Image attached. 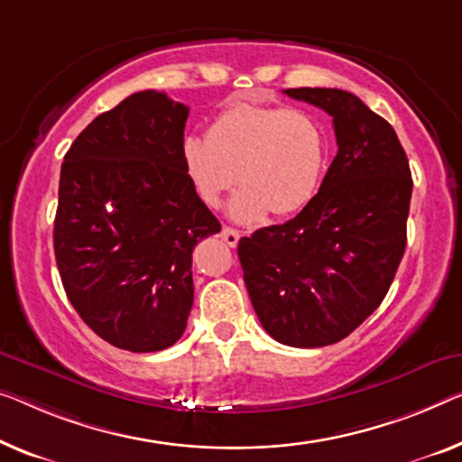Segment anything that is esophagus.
Instances as JSON below:
<instances>
[{
    "label": "esophagus",
    "instance_id": "1",
    "mask_svg": "<svg viewBox=\"0 0 462 462\" xmlns=\"http://www.w3.org/2000/svg\"><path fill=\"white\" fill-rule=\"evenodd\" d=\"M219 236H222V240L228 246H236L238 240H240V234L234 228H228V226H224L222 232H219Z\"/></svg>",
    "mask_w": 462,
    "mask_h": 462
}]
</instances>
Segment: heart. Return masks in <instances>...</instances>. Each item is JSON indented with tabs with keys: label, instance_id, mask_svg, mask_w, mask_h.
<instances>
[{
	"label": "heart",
	"instance_id": "b5f03b06",
	"mask_svg": "<svg viewBox=\"0 0 462 462\" xmlns=\"http://www.w3.org/2000/svg\"><path fill=\"white\" fill-rule=\"evenodd\" d=\"M328 130L302 107L234 103L216 116L208 139L182 143L184 170L201 201L217 208L234 182L230 216L254 224L286 217L313 201L328 168Z\"/></svg>",
	"mask_w": 462,
	"mask_h": 462
}]
</instances>
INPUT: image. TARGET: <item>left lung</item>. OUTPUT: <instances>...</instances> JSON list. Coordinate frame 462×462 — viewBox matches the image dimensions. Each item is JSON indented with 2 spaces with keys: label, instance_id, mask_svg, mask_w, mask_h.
<instances>
[{
  "label": "left lung",
  "instance_id": "8db88e82",
  "mask_svg": "<svg viewBox=\"0 0 462 462\" xmlns=\"http://www.w3.org/2000/svg\"><path fill=\"white\" fill-rule=\"evenodd\" d=\"M334 120L336 153L297 217L238 243L261 326L286 346L340 342L380 307L407 249L412 192L394 128L340 88H286Z\"/></svg>",
  "mask_w": 462,
  "mask_h": 462
}]
</instances>
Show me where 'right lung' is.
<instances>
[{
  "label": "right lung",
  "mask_w": 462,
  "mask_h": 462,
  "mask_svg": "<svg viewBox=\"0 0 462 462\" xmlns=\"http://www.w3.org/2000/svg\"><path fill=\"white\" fill-rule=\"evenodd\" d=\"M189 107L139 91L77 136L60 171L53 224L64 291L116 348L155 353L184 334L192 251L222 230L184 170Z\"/></svg>",
  "instance_id": "obj_1"
}]
</instances>
